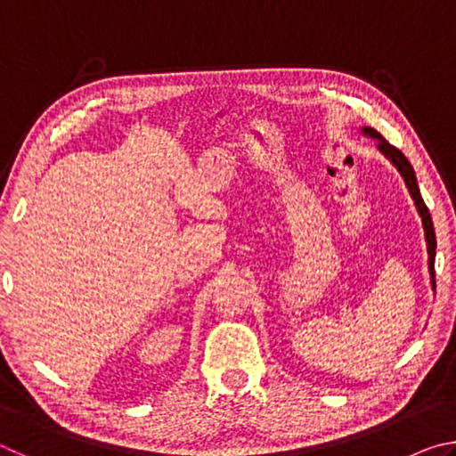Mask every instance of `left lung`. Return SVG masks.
Wrapping results in <instances>:
<instances>
[{"instance_id":"1","label":"left lung","mask_w":456,"mask_h":456,"mask_svg":"<svg viewBox=\"0 0 456 456\" xmlns=\"http://www.w3.org/2000/svg\"><path fill=\"white\" fill-rule=\"evenodd\" d=\"M362 134H366L370 138H374L378 141V151H380L386 159L390 160L392 165L396 167V171L400 173V176L404 179V184L408 192H411V197L416 205V211H419L420 219H422V227H424V239H427V251H428V273H430V283H432V289L436 288L435 285V256H436V237H435V227H432V219H430V213L427 209V205H424V200L420 197V189H419V183H416V175H414V168L412 165L408 163V159L404 157L403 152H400L396 146H392L386 138L376 133L374 128L364 126L362 128Z\"/></svg>"}]
</instances>
